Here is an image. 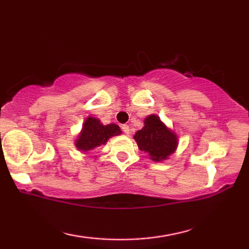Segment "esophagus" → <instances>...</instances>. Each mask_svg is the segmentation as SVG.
Segmentation results:
<instances>
[{
  "label": "esophagus",
  "instance_id": "1",
  "mask_svg": "<svg viewBox=\"0 0 249 249\" xmlns=\"http://www.w3.org/2000/svg\"><path fill=\"white\" fill-rule=\"evenodd\" d=\"M122 129H123V132L125 133V134H129V126L128 125H126V124H124V125H122Z\"/></svg>",
  "mask_w": 249,
  "mask_h": 249
}]
</instances>
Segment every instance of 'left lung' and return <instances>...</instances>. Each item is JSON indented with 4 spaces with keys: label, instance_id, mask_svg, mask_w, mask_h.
<instances>
[{
    "label": "left lung",
    "instance_id": "left-lung-1",
    "mask_svg": "<svg viewBox=\"0 0 249 249\" xmlns=\"http://www.w3.org/2000/svg\"><path fill=\"white\" fill-rule=\"evenodd\" d=\"M138 148L148 154L154 161L167 160L178 148L179 140L174 130L156 114H150L144 120V127L134 135Z\"/></svg>",
    "mask_w": 249,
    "mask_h": 249
}]
</instances>
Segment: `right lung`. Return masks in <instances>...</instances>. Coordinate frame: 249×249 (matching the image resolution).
Returning a JSON list of instances; mask_svg holds the SVG:
<instances>
[{
  "label": "right lung",
  "mask_w": 249,
  "mask_h": 249,
  "mask_svg": "<svg viewBox=\"0 0 249 249\" xmlns=\"http://www.w3.org/2000/svg\"><path fill=\"white\" fill-rule=\"evenodd\" d=\"M122 130L114 123L103 125L93 116H88L83 122L82 128L74 141V146L81 153H89L101 145H105L111 137L119 136Z\"/></svg>",
  "instance_id": "obj_1"
}]
</instances>
